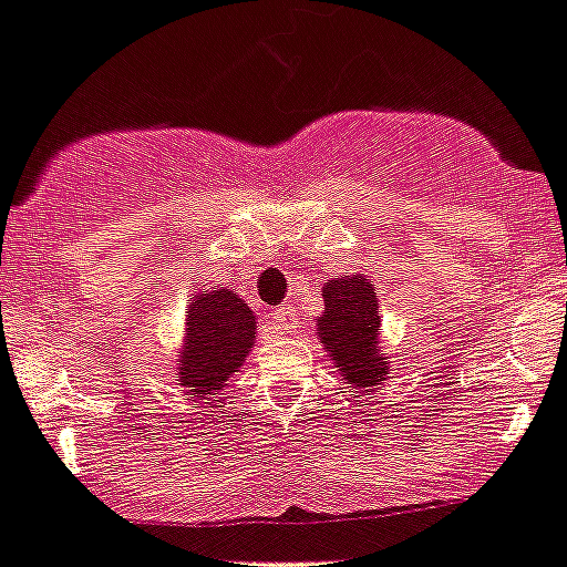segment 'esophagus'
Listing matches in <instances>:
<instances>
[{
    "instance_id": "obj_1",
    "label": "esophagus",
    "mask_w": 567,
    "mask_h": 567,
    "mask_svg": "<svg viewBox=\"0 0 567 567\" xmlns=\"http://www.w3.org/2000/svg\"><path fill=\"white\" fill-rule=\"evenodd\" d=\"M297 328V313L291 308H278V311L270 313V330L276 336L291 333Z\"/></svg>"
}]
</instances>
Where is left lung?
<instances>
[{"label":"left lung","mask_w":567,"mask_h":567,"mask_svg":"<svg viewBox=\"0 0 567 567\" xmlns=\"http://www.w3.org/2000/svg\"><path fill=\"white\" fill-rule=\"evenodd\" d=\"M324 311L317 319L322 350L350 389L372 391L389 378V355L380 347L378 289L367 276L330 278L322 286Z\"/></svg>","instance_id":"obj_1"}]
</instances>
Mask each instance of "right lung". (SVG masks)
<instances>
[{"instance_id":"obj_1","label":"right lung","mask_w":567,"mask_h":567,"mask_svg":"<svg viewBox=\"0 0 567 567\" xmlns=\"http://www.w3.org/2000/svg\"><path fill=\"white\" fill-rule=\"evenodd\" d=\"M256 313L226 286L198 291L184 311L182 347L176 355L178 385L184 394L209 400L215 408L228 378L245 367L256 344Z\"/></svg>"}]
</instances>
